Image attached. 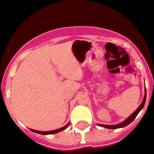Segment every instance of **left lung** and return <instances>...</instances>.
I'll use <instances>...</instances> for the list:
<instances>
[{"label":"left lung","mask_w":154,"mask_h":154,"mask_svg":"<svg viewBox=\"0 0 154 154\" xmlns=\"http://www.w3.org/2000/svg\"><path fill=\"white\" fill-rule=\"evenodd\" d=\"M146 94H147V92H146V88H144V96L143 100H142L140 106L136 109V110L133 113V114L130 115L127 119H125V120L124 121V122H122V123L117 124V125H100V124H97V125L100 126V127H105V128H108V129H118V128H122V127H125L126 126L130 125V124L131 123V122H133V120L136 119V117L137 116V115L139 114V112L143 109L144 103H145V101H146Z\"/></svg>","instance_id":"1"}]
</instances>
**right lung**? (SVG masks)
I'll list each match as a JSON object with an SVG mask.
<instances>
[{
  "label": "right lung",
  "mask_w": 154,
  "mask_h": 154,
  "mask_svg": "<svg viewBox=\"0 0 154 154\" xmlns=\"http://www.w3.org/2000/svg\"><path fill=\"white\" fill-rule=\"evenodd\" d=\"M69 122L66 125V126H64L63 127H61V128H59L57 129V130H51V131H38V130H32V129H29L31 131L34 132V133H38V134H42V135H50V134H54V133H57L59 132H61L63 130H66V128L68 127V126L69 125Z\"/></svg>",
  "instance_id": "add662e5"
}]
</instances>
